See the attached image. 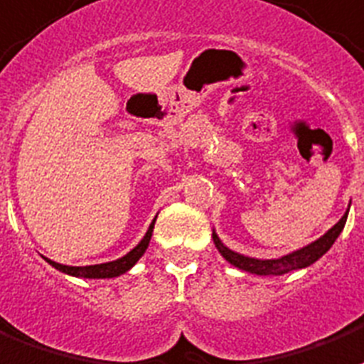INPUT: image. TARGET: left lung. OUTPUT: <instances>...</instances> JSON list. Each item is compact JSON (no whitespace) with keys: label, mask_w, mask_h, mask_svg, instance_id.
Masks as SVG:
<instances>
[{"label":"left lung","mask_w":364,"mask_h":364,"mask_svg":"<svg viewBox=\"0 0 364 364\" xmlns=\"http://www.w3.org/2000/svg\"><path fill=\"white\" fill-rule=\"evenodd\" d=\"M346 220H348V211H346V215H343V217H341L324 236L318 237L316 242L305 245V247L294 251V253H289V255L280 257V259H253V257L240 255L236 251L228 250V247L218 240V236L215 232H213V242L217 245L218 253H220L228 263L237 267L240 270H245V272H251V274L259 276H280L286 274V272H291V270L305 269L309 264H313L315 261H318V259L332 247V244H334L336 240H338L340 232L343 230V226H346Z\"/></svg>","instance_id":"obj_1"}]
</instances>
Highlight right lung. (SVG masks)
<instances>
[{
    "mask_svg": "<svg viewBox=\"0 0 364 364\" xmlns=\"http://www.w3.org/2000/svg\"><path fill=\"white\" fill-rule=\"evenodd\" d=\"M153 226H155V218H153V223L149 224L146 236H144V240H141L140 244L136 245L132 251H128L124 257H120V259H117V261H111V263L90 264V267H67V264L55 263V261L46 259V257H43V259H46L51 267H55L57 270L65 272V274L78 276V278H114V276L124 274L127 270L132 269L134 264L138 263V259L146 253L147 245H149V240H151Z\"/></svg>",
    "mask_w": 364,
    "mask_h": 364,
    "instance_id": "add662e5",
    "label": "right lung"
}]
</instances>
